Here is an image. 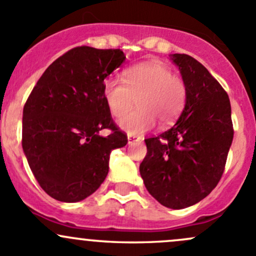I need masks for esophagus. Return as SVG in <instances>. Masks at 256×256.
Returning <instances> with one entry per match:
<instances>
[{
  "instance_id": "esophagus-1",
  "label": "esophagus",
  "mask_w": 256,
  "mask_h": 256,
  "mask_svg": "<svg viewBox=\"0 0 256 256\" xmlns=\"http://www.w3.org/2000/svg\"><path fill=\"white\" fill-rule=\"evenodd\" d=\"M140 140V138L136 136H132V134H128V144H132V143H136V142H139Z\"/></svg>"
}]
</instances>
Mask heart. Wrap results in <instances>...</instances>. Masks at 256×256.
<instances>
[{
	"instance_id": "1",
	"label": "heart",
	"mask_w": 256,
	"mask_h": 256,
	"mask_svg": "<svg viewBox=\"0 0 256 256\" xmlns=\"http://www.w3.org/2000/svg\"><path fill=\"white\" fill-rule=\"evenodd\" d=\"M123 82L118 78L104 81V97L110 114L116 118L124 116L138 103L140 108L118 120L126 133L143 134L155 126L162 127L175 122L185 107L186 84L180 76L174 75L166 65L146 62L129 68L123 72Z\"/></svg>"
}]
</instances>
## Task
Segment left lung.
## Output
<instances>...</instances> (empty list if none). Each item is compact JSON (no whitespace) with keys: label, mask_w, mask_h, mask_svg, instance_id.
I'll list each match as a JSON object with an SVG mask.
<instances>
[{"label":"left lung","mask_w":256,"mask_h":256,"mask_svg":"<svg viewBox=\"0 0 256 256\" xmlns=\"http://www.w3.org/2000/svg\"><path fill=\"white\" fill-rule=\"evenodd\" d=\"M187 88L178 122L146 139L139 171L148 192L162 206L181 210L210 194L224 171L233 142L229 97L206 68L186 54H172Z\"/></svg>","instance_id":"8db88e82"}]
</instances>
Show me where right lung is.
<instances>
[{
	"instance_id": "add662e5",
	"label": "right lung",
	"mask_w": 256,
	"mask_h": 256,
	"mask_svg": "<svg viewBox=\"0 0 256 256\" xmlns=\"http://www.w3.org/2000/svg\"><path fill=\"white\" fill-rule=\"evenodd\" d=\"M126 60L120 49L76 46L44 71L23 108L22 146L42 188L62 202L94 194L112 150L127 144L104 97L107 76ZM110 128V136L99 132Z\"/></svg>"
}]
</instances>
